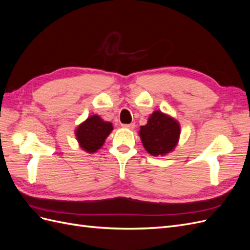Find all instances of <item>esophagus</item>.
<instances>
[{"label":"esophagus","mask_w":250,"mask_h":250,"mask_svg":"<svg viewBox=\"0 0 250 250\" xmlns=\"http://www.w3.org/2000/svg\"><path fill=\"white\" fill-rule=\"evenodd\" d=\"M124 128H127V129H133V128L135 127L134 123H130V124H123L122 125Z\"/></svg>","instance_id":"34e87169"}]
</instances>
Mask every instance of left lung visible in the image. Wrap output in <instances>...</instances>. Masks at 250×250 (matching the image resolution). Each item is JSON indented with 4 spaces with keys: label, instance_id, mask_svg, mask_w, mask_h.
Segmentation results:
<instances>
[{
    "label": "left lung",
    "instance_id": "8db88e82",
    "mask_svg": "<svg viewBox=\"0 0 250 250\" xmlns=\"http://www.w3.org/2000/svg\"><path fill=\"white\" fill-rule=\"evenodd\" d=\"M144 148L153 156L166 155L176 147L180 126L175 119L156 110L139 131Z\"/></svg>",
    "mask_w": 250,
    "mask_h": 250
}]
</instances>
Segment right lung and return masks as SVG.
Returning <instances> with one entry per match:
<instances>
[{
	"label": "right lung",
	"mask_w": 250,
	"mask_h": 250,
	"mask_svg": "<svg viewBox=\"0 0 250 250\" xmlns=\"http://www.w3.org/2000/svg\"><path fill=\"white\" fill-rule=\"evenodd\" d=\"M112 128L110 122L93 115L77 127L75 134L80 147L88 153H94L103 146Z\"/></svg>",
	"instance_id": "right-lung-1"
}]
</instances>
